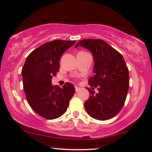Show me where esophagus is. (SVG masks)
Here are the masks:
<instances>
[{
  "mask_svg": "<svg viewBox=\"0 0 152 152\" xmlns=\"http://www.w3.org/2000/svg\"><path fill=\"white\" fill-rule=\"evenodd\" d=\"M75 89H76V92H78V91H79L80 90H81V88H79V87H78V86H76V87H75Z\"/></svg>",
  "mask_w": 152,
  "mask_h": 152,
  "instance_id": "34e87169",
  "label": "esophagus"
}]
</instances>
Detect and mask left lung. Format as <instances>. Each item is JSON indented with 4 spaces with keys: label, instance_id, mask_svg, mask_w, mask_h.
I'll return each mask as SVG.
<instances>
[{
    "label": "left lung",
    "instance_id": "left-lung-1",
    "mask_svg": "<svg viewBox=\"0 0 152 152\" xmlns=\"http://www.w3.org/2000/svg\"><path fill=\"white\" fill-rule=\"evenodd\" d=\"M82 46L92 53L94 76L88 84L93 90L99 87V93L86 88L91 94L84 103L86 112L101 121L113 118L121 111L129 86V70L121 54L101 39H85L75 47Z\"/></svg>",
    "mask_w": 152,
    "mask_h": 152
}]
</instances>
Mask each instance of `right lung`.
Segmentation results:
<instances>
[{"label":"right lung","instance_id":"obj_1","mask_svg":"<svg viewBox=\"0 0 152 152\" xmlns=\"http://www.w3.org/2000/svg\"><path fill=\"white\" fill-rule=\"evenodd\" d=\"M75 42L55 40L44 43L29 54L22 69L27 102L35 112L47 119L62 116L75 93L71 83H66L62 88L51 83L60 69L61 57Z\"/></svg>","mask_w":152,"mask_h":152}]
</instances>
